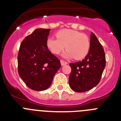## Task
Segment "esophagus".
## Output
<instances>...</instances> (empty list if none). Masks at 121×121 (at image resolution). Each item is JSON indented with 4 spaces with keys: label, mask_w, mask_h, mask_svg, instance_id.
<instances>
[{
    "label": "esophagus",
    "mask_w": 121,
    "mask_h": 121,
    "mask_svg": "<svg viewBox=\"0 0 121 121\" xmlns=\"http://www.w3.org/2000/svg\"><path fill=\"white\" fill-rule=\"evenodd\" d=\"M60 64H61L62 66H64L65 65H67L68 63H67V62L64 60H60Z\"/></svg>",
    "instance_id": "1"
}]
</instances>
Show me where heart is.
<instances>
[{
	"instance_id": "b5f03b06",
	"label": "heart",
	"mask_w": 121,
	"mask_h": 121,
	"mask_svg": "<svg viewBox=\"0 0 121 121\" xmlns=\"http://www.w3.org/2000/svg\"><path fill=\"white\" fill-rule=\"evenodd\" d=\"M57 39L50 37L47 45L51 53L59 54L65 48L64 57L76 60L84 59L89 52L90 42L88 36L78 31L64 29L56 33Z\"/></svg>"
}]
</instances>
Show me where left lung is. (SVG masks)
Segmentation results:
<instances>
[{"instance_id":"obj_1","label":"left lung","mask_w":121,"mask_h":121,"mask_svg":"<svg viewBox=\"0 0 121 121\" xmlns=\"http://www.w3.org/2000/svg\"><path fill=\"white\" fill-rule=\"evenodd\" d=\"M106 64L102 45L93 33H91L90 48L82 61L70 63L69 76L70 88L76 92H85L99 83Z\"/></svg>"}]
</instances>
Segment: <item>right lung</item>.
Masks as SVG:
<instances>
[{
  "mask_svg": "<svg viewBox=\"0 0 121 121\" xmlns=\"http://www.w3.org/2000/svg\"><path fill=\"white\" fill-rule=\"evenodd\" d=\"M50 29H36L23 40L17 56L18 73L33 90L43 91L51 85L60 68V60L47 45Z\"/></svg>",
  "mask_w": 121,
  "mask_h": 121,
  "instance_id": "1",
  "label": "right lung"
}]
</instances>
